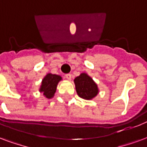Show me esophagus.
<instances>
[{"label": "esophagus", "mask_w": 147, "mask_h": 147, "mask_svg": "<svg viewBox=\"0 0 147 147\" xmlns=\"http://www.w3.org/2000/svg\"><path fill=\"white\" fill-rule=\"evenodd\" d=\"M65 78L67 79H68V80H71V74H66V75H65Z\"/></svg>", "instance_id": "34e87169"}]
</instances>
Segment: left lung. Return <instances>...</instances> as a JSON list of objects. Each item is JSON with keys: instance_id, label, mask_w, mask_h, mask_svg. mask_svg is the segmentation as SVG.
Masks as SVG:
<instances>
[{"instance_id": "obj_1", "label": "left lung", "mask_w": 147, "mask_h": 147, "mask_svg": "<svg viewBox=\"0 0 147 147\" xmlns=\"http://www.w3.org/2000/svg\"><path fill=\"white\" fill-rule=\"evenodd\" d=\"M74 83L78 96L84 100H93L99 93L97 84L86 72H82L74 79Z\"/></svg>"}]
</instances>
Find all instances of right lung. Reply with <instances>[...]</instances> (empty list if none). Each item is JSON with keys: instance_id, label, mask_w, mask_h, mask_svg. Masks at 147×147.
Wrapping results in <instances>:
<instances>
[{"instance_id": "add662e5", "label": "right lung", "mask_w": 147, "mask_h": 147, "mask_svg": "<svg viewBox=\"0 0 147 147\" xmlns=\"http://www.w3.org/2000/svg\"><path fill=\"white\" fill-rule=\"evenodd\" d=\"M62 80V77L56 74L47 73L43 77L40 85V93L47 99H51L54 97V93H56L57 86L58 82Z\"/></svg>"}]
</instances>
